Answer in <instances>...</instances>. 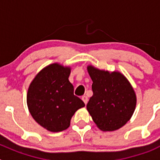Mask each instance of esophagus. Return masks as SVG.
Segmentation results:
<instances>
[{
	"instance_id": "obj_1",
	"label": "esophagus",
	"mask_w": 160,
	"mask_h": 160,
	"mask_svg": "<svg viewBox=\"0 0 160 160\" xmlns=\"http://www.w3.org/2000/svg\"><path fill=\"white\" fill-rule=\"evenodd\" d=\"M81 99H82V101H83V102H84V104H88V97L85 96V95H84V96L82 97Z\"/></svg>"
}]
</instances>
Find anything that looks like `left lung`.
<instances>
[{"label": "left lung", "instance_id": "1", "mask_svg": "<svg viewBox=\"0 0 160 160\" xmlns=\"http://www.w3.org/2000/svg\"><path fill=\"white\" fill-rule=\"evenodd\" d=\"M93 96L87 109L103 132H113L125 125L136 107V94L132 84L119 71L109 72L88 66Z\"/></svg>", "mask_w": 160, "mask_h": 160}]
</instances>
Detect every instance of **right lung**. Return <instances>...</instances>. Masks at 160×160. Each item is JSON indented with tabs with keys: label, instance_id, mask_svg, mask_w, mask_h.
Listing matches in <instances>:
<instances>
[{
	"label": "right lung",
	"instance_id": "add662e5",
	"mask_svg": "<svg viewBox=\"0 0 160 160\" xmlns=\"http://www.w3.org/2000/svg\"><path fill=\"white\" fill-rule=\"evenodd\" d=\"M70 72L69 66L49 64L36 74L28 87V111L35 122L49 132L67 129L76 111L85 106L73 94Z\"/></svg>",
	"mask_w": 160,
	"mask_h": 160
}]
</instances>
